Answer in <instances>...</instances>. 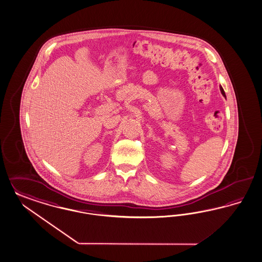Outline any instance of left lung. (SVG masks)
<instances>
[{
  "label": "left lung",
  "instance_id": "1",
  "mask_svg": "<svg viewBox=\"0 0 262 262\" xmlns=\"http://www.w3.org/2000/svg\"><path fill=\"white\" fill-rule=\"evenodd\" d=\"M220 89H221V92H222V94H223V95H224V96L226 97V93H225V91H224V89H223V87H222V86H221V88H220Z\"/></svg>",
  "mask_w": 262,
  "mask_h": 262
}]
</instances>
